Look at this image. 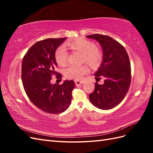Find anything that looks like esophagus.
I'll return each mask as SVG.
<instances>
[{
	"label": "esophagus",
	"mask_w": 153,
	"mask_h": 153,
	"mask_svg": "<svg viewBox=\"0 0 153 153\" xmlns=\"http://www.w3.org/2000/svg\"><path fill=\"white\" fill-rule=\"evenodd\" d=\"M75 83H76V85H77V86H79V85H82L83 84V82L82 81H79V80H76L75 81Z\"/></svg>",
	"instance_id": "obj_1"
}]
</instances>
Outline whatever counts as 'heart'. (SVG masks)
Instances as JSON below:
<instances>
[{
	"label": "heart",
	"mask_w": 153,
	"mask_h": 153,
	"mask_svg": "<svg viewBox=\"0 0 153 153\" xmlns=\"http://www.w3.org/2000/svg\"><path fill=\"white\" fill-rule=\"evenodd\" d=\"M71 50L83 54L82 60L92 67H97L101 63L103 58L102 51L96 47L94 42L85 38H78L67 43ZM54 58L56 63L60 66H64L68 61V53L65 48L59 47L55 51ZM89 68L86 65L74 66L70 65L64 70V74L67 78L80 79L84 75L89 72Z\"/></svg>",
	"instance_id": "1"
}]
</instances>
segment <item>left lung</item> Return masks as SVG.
<instances>
[{"label":"left lung","instance_id":"obj_1","mask_svg":"<svg viewBox=\"0 0 153 153\" xmlns=\"http://www.w3.org/2000/svg\"><path fill=\"white\" fill-rule=\"evenodd\" d=\"M87 37L95 39L103 51L101 66L95 74L97 80L104 77V83H95L89 99L93 105L102 110H109L122 101L130 86L131 65L128 54L122 45L108 35L94 34Z\"/></svg>","mask_w":153,"mask_h":153}]
</instances>
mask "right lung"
<instances>
[{
    "label": "right lung",
    "instance_id": "add662e5",
    "mask_svg": "<svg viewBox=\"0 0 153 153\" xmlns=\"http://www.w3.org/2000/svg\"><path fill=\"white\" fill-rule=\"evenodd\" d=\"M66 37L47 39L37 42L24 55L22 63L23 86L28 98L37 108L50 114H60L68 108L76 86L73 80L62 85L52 84V76L61 79L56 71L54 53ZM62 80V79H61Z\"/></svg>",
    "mask_w": 153,
    "mask_h": 153
}]
</instances>
